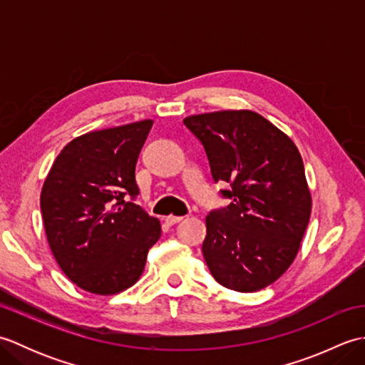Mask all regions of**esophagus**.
I'll use <instances>...</instances> for the list:
<instances>
[{
	"instance_id": "obj_1",
	"label": "esophagus",
	"mask_w": 365,
	"mask_h": 365,
	"mask_svg": "<svg viewBox=\"0 0 365 365\" xmlns=\"http://www.w3.org/2000/svg\"><path fill=\"white\" fill-rule=\"evenodd\" d=\"M182 220H183V216H174V215H169V216H166V218H165L166 224H169V226H174V224L180 222Z\"/></svg>"
}]
</instances>
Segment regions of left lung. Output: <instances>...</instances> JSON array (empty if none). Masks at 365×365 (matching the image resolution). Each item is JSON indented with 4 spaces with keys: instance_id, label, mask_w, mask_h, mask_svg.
Returning <instances> with one entry per match:
<instances>
[{
    "instance_id": "8db88e82",
    "label": "left lung",
    "mask_w": 365,
    "mask_h": 365,
    "mask_svg": "<svg viewBox=\"0 0 365 365\" xmlns=\"http://www.w3.org/2000/svg\"><path fill=\"white\" fill-rule=\"evenodd\" d=\"M204 144L215 182L230 183L227 208L207 216L204 259L216 282L251 293L276 282L299 251L312 196L301 153L251 110L183 119Z\"/></svg>"
}]
</instances>
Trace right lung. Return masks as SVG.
<instances>
[{
	"instance_id": "1",
	"label": "right lung",
	"mask_w": 365,
	"mask_h": 365,
	"mask_svg": "<svg viewBox=\"0 0 365 365\" xmlns=\"http://www.w3.org/2000/svg\"><path fill=\"white\" fill-rule=\"evenodd\" d=\"M152 119L89 131L54 160L41 192L50 250L80 289L115 294L141 277L160 221L127 202L139 195L136 161Z\"/></svg>"
}]
</instances>
